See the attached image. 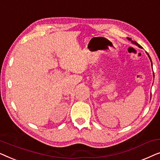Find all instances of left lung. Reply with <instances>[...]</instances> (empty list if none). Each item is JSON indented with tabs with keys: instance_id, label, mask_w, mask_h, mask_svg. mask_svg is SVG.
<instances>
[{
	"instance_id": "8db88e82",
	"label": "left lung",
	"mask_w": 160,
	"mask_h": 160,
	"mask_svg": "<svg viewBox=\"0 0 160 160\" xmlns=\"http://www.w3.org/2000/svg\"><path fill=\"white\" fill-rule=\"evenodd\" d=\"M128 40H129V41H132V43H134V44H135V45H136V46H138V47H140V48H141V45H139V44H138V43L136 42V41H132V39H131L130 38H128ZM148 57H149V58H150V60H151V62H152V60H151V58H150L149 54H148Z\"/></svg>"
}]
</instances>
